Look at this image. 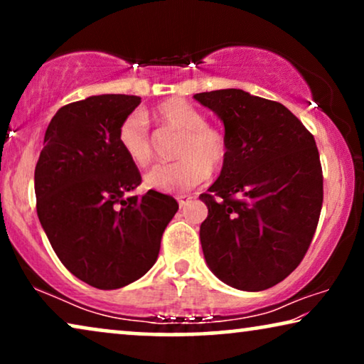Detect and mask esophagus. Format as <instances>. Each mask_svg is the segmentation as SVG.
Here are the masks:
<instances>
[{"label": "esophagus", "mask_w": 364, "mask_h": 364, "mask_svg": "<svg viewBox=\"0 0 364 364\" xmlns=\"http://www.w3.org/2000/svg\"><path fill=\"white\" fill-rule=\"evenodd\" d=\"M177 202H178V205H181V207H186L192 202V197L191 196H178Z\"/></svg>", "instance_id": "34e87169"}]
</instances>
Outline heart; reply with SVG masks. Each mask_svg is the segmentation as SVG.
<instances>
[{
    "instance_id": "obj_1",
    "label": "heart",
    "mask_w": 364,
    "mask_h": 364,
    "mask_svg": "<svg viewBox=\"0 0 364 364\" xmlns=\"http://www.w3.org/2000/svg\"><path fill=\"white\" fill-rule=\"evenodd\" d=\"M152 117L166 131L181 134L177 162L157 164L146 173V186L161 192L181 193L197 187L210 171L223 167L228 157V141L220 129L205 122V116L186 99L173 97L157 104ZM117 141L129 161L139 167L154 157V141L147 119L132 112L119 124Z\"/></svg>"
}]
</instances>
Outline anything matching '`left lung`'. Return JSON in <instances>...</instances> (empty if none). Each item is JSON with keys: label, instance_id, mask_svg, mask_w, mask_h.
Wrapping results in <instances>:
<instances>
[{"label": "left lung", "instance_id": "obj_1", "mask_svg": "<svg viewBox=\"0 0 364 364\" xmlns=\"http://www.w3.org/2000/svg\"><path fill=\"white\" fill-rule=\"evenodd\" d=\"M225 126L228 157L200 200L205 262L223 283L260 291L300 265L323 203L313 134L283 104L220 89L193 96Z\"/></svg>", "mask_w": 364, "mask_h": 364}]
</instances>
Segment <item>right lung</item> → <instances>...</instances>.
I'll list each match as a JSON object with an SVG mask.
<instances>
[{"label":"right lung","instance_id":"1","mask_svg":"<svg viewBox=\"0 0 364 364\" xmlns=\"http://www.w3.org/2000/svg\"><path fill=\"white\" fill-rule=\"evenodd\" d=\"M141 97L102 94L66 104L51 119L34 168L39 222L63 265L87 285L116 290L151 270L162 233L178 210L141 186L117 129Z\"/></svg>","mask_w":364,"mask_h":364}]
</instances>
